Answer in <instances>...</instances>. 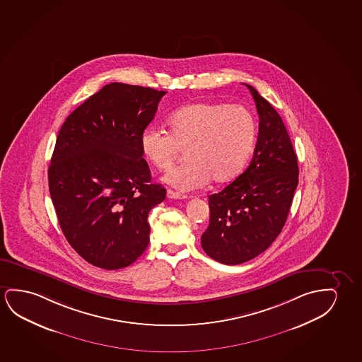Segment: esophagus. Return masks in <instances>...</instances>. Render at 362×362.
Returning a JSON list of instances; mask_svg holds the SVG:
<instances>
[{
  "label": "esophagus",
  "mask_w": 362,
  "mask_h": 362,
  "mask_svg": "<svg viewBox=\"0 0 362 362\" xmlns=\"http://www.w3.org/2000/svg\"><path fill=\"white\" fill-rule=\"evenodd\" d=\"M168 199H173V200H185V199H189L186 194L175 192L173 189H168Z\"/></svg>",
  "instance_id": "obj_1"
}]
</instances>
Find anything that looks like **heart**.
<instances>
[{
  "label": "heart",
  "instance_id": "1",
  "mask_svg": "<svg viewBox=\"0 0 362 362\" xmlns=\"http://www.w3.org/2000/svg\"><path fill=\"white\" fill-rule=\"evenodd\" d=\"M168 132L148 127L140 146L146 160L168 170L180 150L186 163L170 170L163 181L180 191L202 189L212 182L228 184L243 171L256 141V121L243 106L196 103L178 108L168 117Z\"/></svg>",
  "mask_w": 362,
  "mask_h": 362
}]
</instances>
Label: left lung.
<instances>
[{
  "instance_id": "obj_1",
  "label": "left lung",
  "mask_w": 362,
  "mask_h": 362,
  "mask_svg": "<svg viewBox=\"0 0 362 362\" xmlns=\"http://www.w3.org/2000/svg\"><path fill=\"white\" fill-rule=\"evenodd\" d=\"M246 86L259 117L254 157L245 173L209 196L210 225L201 238L206 254L225 264H243L270 247L285 226L298 184L296 153L280 115Z\"/></svg>"
}]
</instances>
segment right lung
Here are the masks:
<instances>
[{"label": "right lung", "instance_id": "add662e5", "mask_svg": "<svg viewBox=\"0 0 362 362\" xmlns=\"http://www.w3.org/2000/svg\"><path fill=\"white\" fill-rule=\"evenodd\" d=\"M165 91L112 82L76 108L59 129L49 189L59 226L87 262L119 270L150 243L148 214L166 197L140 137Z\"/></svg>", "mask_w": 362, "mask_h": 362}]
</instances>
